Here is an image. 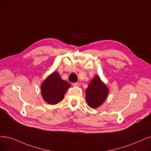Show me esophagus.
Returning a JSON list of instances; mask_svg holds the SVG:
<instances>
[{
	"label": "esophagus",
	"mask_w": 151,
	"mask_h": 151,
	"mask_svg": "<svg viewBox=\"0 0 151 151\" xmlns=\"http://www.w3.org/2000/svg\"><path fill=\"white\" fill-rule=\"evenodd\" d=\"M73 86L74 87H78V86H80V83H73Z\"/></svg>",
	"instance_id": "1"
}]
</instances>
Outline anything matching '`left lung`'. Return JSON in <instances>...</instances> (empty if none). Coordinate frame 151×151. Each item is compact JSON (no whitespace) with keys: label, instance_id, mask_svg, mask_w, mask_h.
<instances>
[{"label":"left lung","instance_id":"1","mask_svg":"<svg viewBox=\"0 0 151 151\" xmlns=\"http://www.w3.org/2000/svg\"><path fill=\"white\" fill-rule=\"evenodd\" d=\"M86 100L88 106L96 109L104 103L109 94V89L96 75L89 84L86 90Z\"/></svg>","mask_w":151,"mask_h":151}]
</instances>
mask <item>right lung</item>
Instances as JSON below:
<instances>
[{"mask_svg": "<svg viewBox=\"0 0 151 151\" xmlns=\"http://www.w3.org/2000/svg\"><path fill=\"white\" fill-rule=\"evenodd\" d=\"M70 86V84L62 80L60 75L54 71L41 84L42 97L47 104H57L63 99L65 93Z\"/></svg>", "mask_w": 151, "mask_h": 151, "instance_id": "add662e5", "label": "right lung"}]
</instances>
